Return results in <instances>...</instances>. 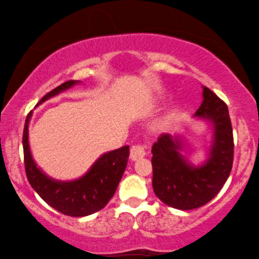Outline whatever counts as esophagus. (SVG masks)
Listing matches in <instances>:
<instances>
[{
  "label": "esophagus",
  "mask_w": 259,
  "mask_h": 259,
  "mask_svg": "<svg viewBox=\"0 0 259 259\" xmlns=\"http://www.w3.org/2000/svg\"><path fill=\"white\" fill-rule=\"evenodd\" d=\"M146 155V151H145V147L143 145H133L131 147V159L132 160H138V159L144 158Z\"/></svg>",
  "instance_id": "1"
}]
</instances>
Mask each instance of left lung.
I'll list each match as a JSON object with an SVG mask.
<instances>
[{
  "label": "left lung",
  "instance_id": "1",
  "mask_svg": "<svg viewBox=\"0 0 259 259\" xmlns=\"http://www.w3.org/2000/svg\"><path fill=\"white\" fill-rule=\"evenodd\" d=\"M203 102L194 116L212 125L207 160L193 166L182 154L179 136L161 134L152 146V185L155 196L168 206L193 210L208 203L228 180L233 162V134L228 106L211 90L203 87Z\"/></svg>",
  "mask_w": 259,
  "mask_h": 259
}]
</instances>
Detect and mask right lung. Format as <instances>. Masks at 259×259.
I'll use <instances>...</instances> for the list:
<instances>
[{
	"mask_svg": "<svg viewBox=\"0 0 259 259\" xmlns=\"http://www.w3.org/2000/svg\"><path fill=\"white\" fill-rule=\"evenodd\" d=\"M79 83L69 80L49 92L38 101V106L63 91ZM31 112L27 115L23 130V155L24 167L28 182L38 196L49 206L70 217H84L104 208L114 196L116 187L122 178L130 155V146L102 154L92 165L86 175L76 180L61 182L46 176L35 164L28 141V125Z\"/></svg>",
	"mask_w": 259,
	"mask_h": 259,
	"instance_id": "add662e5",
	"label": "right lung"
}]
</instances>
